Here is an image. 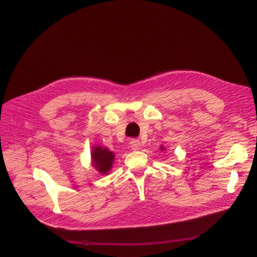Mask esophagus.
<instances>
[{
  "label": "esophagus",
  "mask_w": 257,
  "mask_h": 257,
  "mask_svg": "<svg viewBox=\"0 0 257 257\" xmlns=\"http://www.w3.org/2000/svg\"><path fill=\"white\" fill-rule=\"evenodd\" d=\"M130 145L133 150H138L139 148H141V142H139V139H132Z\"/></svg>",
  "instance_id": "1"
}]
</instances>
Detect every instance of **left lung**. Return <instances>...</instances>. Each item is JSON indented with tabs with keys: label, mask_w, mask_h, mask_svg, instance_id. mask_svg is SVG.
Instances as JSON below:
<instances>
[{
	"label": "left lung",
	"mask_w": 257,
	"mask_h": 257,
	"mask_svg": "<svg viewBox=\"0 0 257 257\" xmlns=\"http://www.w3.org/2000/svg\"><path fill=\"white\" fill-rule=\"evenodd\" d=\"M160 149H161V151H165V147L161 146V147H160Z\"/></svg>",
	"instance_id": "8db88e82"
}]
</instances>
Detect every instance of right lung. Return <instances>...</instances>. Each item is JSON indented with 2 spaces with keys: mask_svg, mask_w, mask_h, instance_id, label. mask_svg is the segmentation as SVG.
Listing matches in <instances>:
<instances>
[{
  "mask_svg": "<svg viewBox=\"0 0 257 257\" xmlns=\"http://www.w3.org/2000/svg\"><path fill=\"white\" fill-rule=\"evenodd\" d=\"M92 166L94 167L100 175H107L112 168L114 161V152L106 147L96 145L92 147L91 151Z\"/></svg>",
  "mask_w": 257,
  "mask_h": 257,
  "instance_id": "1",
  "label": "right lung"
}]
</instances>
